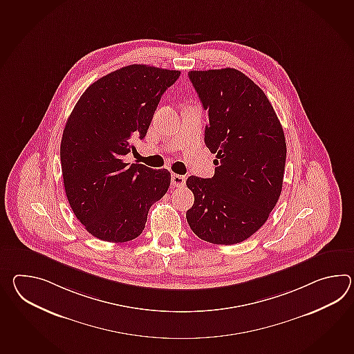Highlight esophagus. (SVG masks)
I'll use <instances>...</instances> for the list:
<instances>
[{
  "mask_svg": "<svg viewBox=\"0 0 354 354\" xmlns=\"http://www.w3.org/2000/svg\"><path fill=\"white\" fill-rule=\"evenodd\" d=\"M185 181H187V178L184 175H179V174H173L171 175V185H173L174 188L184 187Z\"/></svg>",
  "mask_w": 354,
  "mask_h": 354,
  "instance_id": "esophagus-1",
  "label": "esophagus"
}]
</instances>
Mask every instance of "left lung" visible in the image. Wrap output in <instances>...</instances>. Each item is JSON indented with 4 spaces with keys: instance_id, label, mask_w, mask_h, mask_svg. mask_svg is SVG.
Here are the masks:
<instances>
[{
    "instance_id": "1",
    "label": "left lung",
    "mask_w": 354,
    "mask_h": 354,
    "mask_svg": "<svg viewBox=\"0 0 354 354\" xmlns=\"http://www.w3.org/2000/svg\"><path fill=\"white\" fill-rule=\"evenodd\" d=\"M208 113L205 146L216 153L209 179L189 176L192 231L207 243L239 244L259 230L282 192L286 138L264 91L235 68L190 71Z\"/></svg>"
}]
</instances>
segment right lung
<instances>
[{"label":"right lung","instance_id":"right-lung-1","mask_svg":"<svg viewBox=\"0 0 354 354\" xmlns=\"http://www.w3.org/2000/svg\"><path fill=\"white\" fill-rule=\"evenodd\" d=\"M180 71L131 64L95 81L63 129L61 166L68 203L91 235L126 243L141 235L151 205L165 196L171 175L127 164L162 94Z\"/></svg>","mask_w":354,"mask_h":354}]
</instances>
